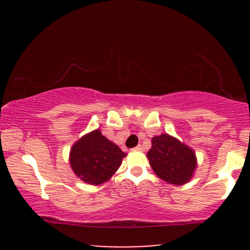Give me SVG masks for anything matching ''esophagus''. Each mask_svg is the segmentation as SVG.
Masks as SVG:
<instances>
[{"instance_id": "esophagus-1", "label": "esophagus", "mask_w": 250, "mask_h": 250, "mask_svg": "<svg viewBox=\"0 0 250 250\" xmlns=\"http://www.w3.org/2000/svg\"><path fill=\"white\" fill-rule=\"evenodd\" d=\"M134 150H139V151H142V150H143V146H142L141 145H139L138 146H135Z\"/></svg>"}]
</instances>
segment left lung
Listing matches in <instances>:
<instances>
[{
	"mask_svg": "<svg viewBox=\"0 0 250 250\" xmlns=\"http://www.w3.org/2000/svg\"><path fill=\"white\" fill-rule=\"evenodd\" d=\"M151 145L146 157L160 179L175 186H182L191 179L197 160L189 146L168 134L155 136Z\"/></svg>",
	"mask_w": 250,
	"mask_h": 250,
	"instance_id": "left-lung-1",
	"label": "left lung"
}]
</instances>
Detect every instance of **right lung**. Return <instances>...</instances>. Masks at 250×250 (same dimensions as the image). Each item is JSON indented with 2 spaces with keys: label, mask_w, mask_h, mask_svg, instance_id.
Wrapping results in <instances>:
<instances>
[{
  "label": "right lung",
  "mask_w": 250,
  "mask_h": 250,
  "mask_svg": "<svg viewBox=\"0 0 250 250\" xmlns=\"http://www.w3.org/2000/svg\"><path fill=\"white\" fill-rule=\"evenodd\" d=\"M126 156L99 129L88 133L70 150V165L75 174L88 184L104 183L121 166Z\"/></svg>",
  "instance_id": "right-lung-1"
}]
</instances>
